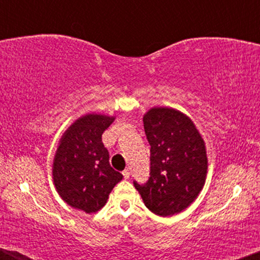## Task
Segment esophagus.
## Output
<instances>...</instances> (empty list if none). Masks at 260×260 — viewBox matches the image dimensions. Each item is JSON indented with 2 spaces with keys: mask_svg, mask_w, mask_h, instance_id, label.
Instances as JSON below:
<instances>
[{
  "mask_svg": "<svg viewBox=\"0 0 260 260\" xmlns=\"http://www.w3.org/2000/svg\"><path fill=\"white\" fill-rule=\"evenodd\" d=\"M123 176H124V179H125V180L129 179V177H130V170H129V169L124 170V172H123Z\"/></svg>",
  "mask_w": 260,
  "mask_h": 260,
  "instance_id": "esophagus-1",
  "label": "esophagus"
}]
</instances>
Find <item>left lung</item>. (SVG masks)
<instances>
[{
    "instance_id": "1",
    "label": "left lung",
    "mask_w": 260,
    "mask_h": 260,
    "mask_svg": "<svg viewBox=\"0 0 260 260\" xmlns=\"http://www.w3.org/2000/svg\"><path fill=\"white\" fill-rule=\"evenodd\" d=\"M144 131L150 144V177L135 188L149 211L159 216L182 212L200 194L207 177L206 144L193 120L165 106L144 113Z\"/></svg>"
}]
</instances>
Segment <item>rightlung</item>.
<instances>
[{
	"instance_id": "right-lung-1",
	"label": "right lung",
	"mask_w": 260,
	"mask_h": 260,
	"mask_svg": "<svg viewBox=\"0 0 260 260\" xmlns=\"http://www.w3.org/2000/svg\"><path fill=\"white\" fill-rule=\"evenodd\" d=\"M115 116L87 113L74 120L60 138L52 176L60 198L87 214L104 207L123 175L113 170L102 135Z\"/></svg>"
}]
</instances>
